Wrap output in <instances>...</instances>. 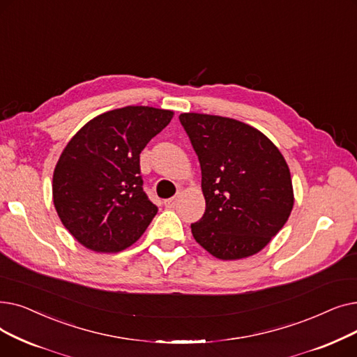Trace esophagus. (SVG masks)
Returning <instances> with one entry per match:
<instances>
[{"label":"esophagus","instance_id":"34e87169","mask_svg":"<svg viewBox=\"0 0 357 357\" xmlns=\"http://www.w3.org/2000/svg\"><path fill=\"white\" fill-rule=\"evenodd\" d=\"M178 197H180V195L177 193V195H176V196H173V197L165 199V200H164V205H165V208H174V206H176V203H177V200H178Z\"/></svg>","mask_w":357,"mask_h":357}]
</instances>
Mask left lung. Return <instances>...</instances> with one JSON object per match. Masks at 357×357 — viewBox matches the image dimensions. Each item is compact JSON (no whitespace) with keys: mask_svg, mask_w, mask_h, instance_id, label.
Returning <instances> with one entry per match:
<instances>
[{"mask_svg":"<svg viewBox=\"0 0 357 357\" xmlns=\"http://www.w3.org/2000/svg\"><path fill=\"white\" fill-rule=\"evenodd\" d=\"M180 123L200 162L206 209L192 224L195 240L220 260L263 250L294 208L291 172L280 151L235 119L181 113Z\"/></svg>","mask_w":357,"mask_h":357,"instance_id":"1","label":"left lung"}]
</instances>
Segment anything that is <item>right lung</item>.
<instances>
[{
    "instance_id": "right-lung-1",
    "label": "right lung",
    "mask_w": 357,
    "mask_h": 357,
    "mask_svg": "<svg viewBox=\"0 0 357 357\" xmlns=\"http://www.w3.org/2000/svg\"><path fill=\"white\" fill-rule=\"evenodd\" d=\"M173 119V112L126 106L84 125L54 172L52 195L63 227L97 252L137 243L158 208L144 192L139 155Z\"/></svg>"
}]
</instances>
